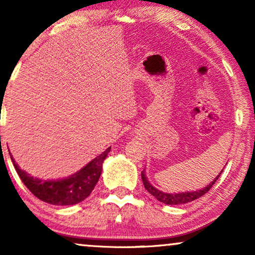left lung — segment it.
I'll use <instances>...</instances> for the list:
<instances>
[{"mask_svg":"<svg viewBox=\"0 0 255 255\" xmlns=\"http://www.w3.org/2000/svg\"><path fill=\"white\" fill-rule=\"evenodd\" d=\"M223 172V170H222ZM222 172L219 173V175H221ZM219 175L216 177V179L212 181V182L209 184L204 188V189H201L198 191H193V193H181V194H166V193H162V191H160L159 189H156L152 186L151 183L148 182V180L146 179V175H145V172L142 170L141 172V179H142V183H144V187L145 189L148 191L149 194L153 195L156 200L162 202V203L165 204H169V205H176V204H184V203H188V202H191V201H195L197 200V198H200L201 196H203L204 194H207L209 190H210V188L214 186L216 181L218 180Z\"/></svg>","mask_w":255,"mask_h":255,"instance_id":"8db88e82","label":"left lung"}]
</instances>
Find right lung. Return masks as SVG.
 Wrapping results in <instances>:
<instances>
[{
	"instance_id": "1",
	"label": "right lung",
	"mask_w": 255,
	"mask_h": 255,
	"mask_svg": "<svg viewBox=\"0 0 255 255\" xmlns=\"http://www.w3.org/2000/svg\"><path fill=\"white\" fill-rule=\"evenodd\" d=\"M110 148H107L102 154L90 161L74 175L62 180L46 181L36 179L20 169L11 154L10 158L22 182L37 198L53 205H73L86 200L95 188L102 173V163L110 152Z\"/></svg>"
}]
</instances>
